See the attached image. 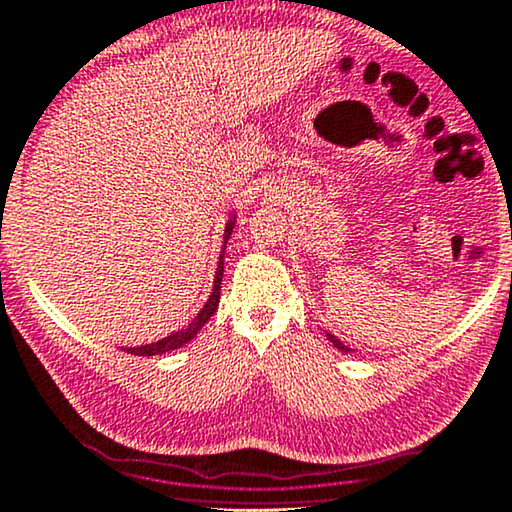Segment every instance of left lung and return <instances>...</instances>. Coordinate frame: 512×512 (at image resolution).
Segmentation results:
<instances>
[{"label": "left lung", "instance_id": "obj_1", "mask_svg": "<svg viewBox=\"0 0 512 512\" xmlns=\"http://www.w3.org/2000/svg\"><path fill=\"white\" fill-rule=\"evenodd\" d=\"M325 337H327V339H330V344H332V346H335V349H337V351H342V353H351V351H353V349H351V346H346L344 342H339V339H337L335 335H330V332H325Z\"/></svg>", "mask_w": 512, "mask_h": 512}]
</instances>
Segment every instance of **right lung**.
<instances>
[{
    "mask_svg": "<svg viewBox=\"0 0 512 512\" xmlns=\"http://www.w3.org/2000/svg\"><path fill=\"white\" fill-rule=\"evenodd\" d=\"M236 227V215L229 217L227 224H224V234H222V250H220V262H217V269H215V281H213V292H210L208 302L203 304V309L196 313V318L189 323L187 327H182V330L173 332V335L159 339V342H152V344H142V346H121V351H128L133 353V356H161V353H168V351H175L180 349V346H185L192 342V339L199 335L201 327L208 323L210 316L217 311V304H220V288H222V274H224V250H227V241L231 236V231Z\"/></svg>",
    "mask_w": 512,
    "mask_h": 512,
    "instance_id": "add662e5",
    "label": "right lung"
}]
</instances>
